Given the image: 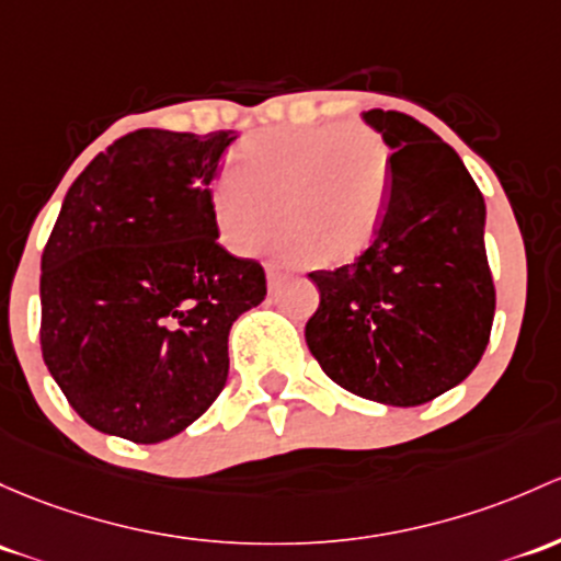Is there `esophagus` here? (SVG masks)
Masks as SVG:
<instances>
[{
    "mask_svg": "<svg viewBox=\"0 0 561 561\" xmlns=\"http://www.w3.org/2000/svg\"><path fill=\"white\" fill-rule=\"evenodd\" d=\"M285 276H287L285 268H279V265H268V268H265V279H268V290H276V285H279V282L285 279Z\"/></svg>",
    "mask_w": 561,
    "mask_h": 561,
    "instance_id": "1",
    "label": "esophagus"
}]
</instances>
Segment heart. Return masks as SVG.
<instances>
[{"label": "heart", "mask_w": 561, "mask_h": 561, "mask_svg": "<svg viewBox=\"0 0 561 561\" xmlns=\"http://www.w3.org/2000/svg\"><path fill=\"white\" fill-rule=\"evenodd\" d=\"M392 158L385 139L357 123L265 128L241 141L209 182V215L222 244L250 255L285 228V255L320 268L359 261L385 226Z\"/></svg>", "instance_id": "b5f03b06"}]
</instances>
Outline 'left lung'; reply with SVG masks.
Instances as JSON below:
<instances>
[{
	"mask_svg": "<svg viewBox=\"0 0 561 561\" xmlns=\"http://www.w3.org/2000/svg\"><path fill=\"white\" fill-rule=\"evenodd\" d=\"M392 150L379 239L355 263L314 271L306 344L344 389L385 405L430 403L479 365L494 320L486 204L444 139L403 112L368 110Z\"/></svg>",
	"mask_w": 561,
	"mask_h": 561,
	"instance_id": "8db88e82",
	"label": "left lung"
}]
</instances>
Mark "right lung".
Listing matches in <instances>:
<instances>
[{
    "label": "right lung",
    "mask_w": 561,
    "mask_h": 561,
    "mask_svg": "<svg viewBox=\"0 0 561 561\" xmlns=\"http://www.w3.org/2000/svg\"><path fill=\"white\" fill-rule=\"evenodd\" d=\"M236 131L141 128L64 196L43 252V357L99 433L161 444L215 403L228 333L265 298L263 265L220 247L211 176Z\"/></svg>",
    "instance_id": "obj_1"
}]
</instances>
